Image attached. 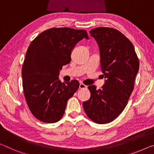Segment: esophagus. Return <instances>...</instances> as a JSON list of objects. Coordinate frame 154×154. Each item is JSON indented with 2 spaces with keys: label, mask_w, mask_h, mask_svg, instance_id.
<instances>
[{
  "label": "esophagus",
  "mask_w": 154,
  "mask_h": 154,
  "mask_svg": "<svg viewBox=\"0 0 154 154\" xmlns=\"http://www.w3.org/2000/svg\"><path fill=\"white\" fill-rule=\"evenodd\" d=\"M79 88L80 89H86L87 88V85H85L83 83H80L79 84Z\"/></svg>",
  "instance_id": "1"
}]
</instances>
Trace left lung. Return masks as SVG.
Instances as JSON below:
<instances>
[{
  "label": "left lung",
  "instance_id": "8db88e82",
  "mask_svg": "<svg viewBox=\"0 0 154 154\" xmlns=\"http://www.w3.org/2000/svg\"><path fill=\"white\" fill-rule=\"evenodd\" d=\"M97 42L101 71L106 79L102 89L88 86L91 96L83 103L88 118L97 124L113 121L126 107L134 89L139 62L132 43L115 28H96L90 31Z\"/></svg>",
  "mask_w": 154,
  "mask_h": 154
}]
</instances>
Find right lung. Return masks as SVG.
<instances>
[{"mask_svg": "<svg viewBox=\"0 0 154 154\" xmlns=\"http://www.w3.org/2000/svg\"><path fill=\"white\" fill-rule=\"evenodd\" d=\"M83 38L88 39L85 30L52 28L39 34L28 47L22 70V85L28 108L38 120L58 122L68 100L79 88L78 81L62 83L58 75Z\"/></svg>", "mask_w": 154, "mask_h": 154, "instance_id": "add662e5", "label": "right lung"}]
</instances>
